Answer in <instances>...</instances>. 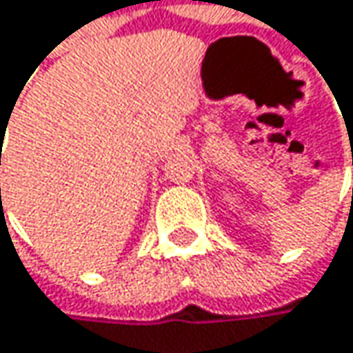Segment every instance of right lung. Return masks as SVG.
I'll return each instance as SVG.
<instances>
[{"label": "right lung", "mask_w": 353, "mask_h": 353, "mask_svg": "<svg viewBox=\"0 0 353 353\" xmlns=\"http://www.w3.org/2000/svg\"><path fill=\"white\" fill-rule=\"evenodd\" d=\"M0 163H1V161H0Z\"/></svg>", "instance_id": "obj_1"}]
</instances>
